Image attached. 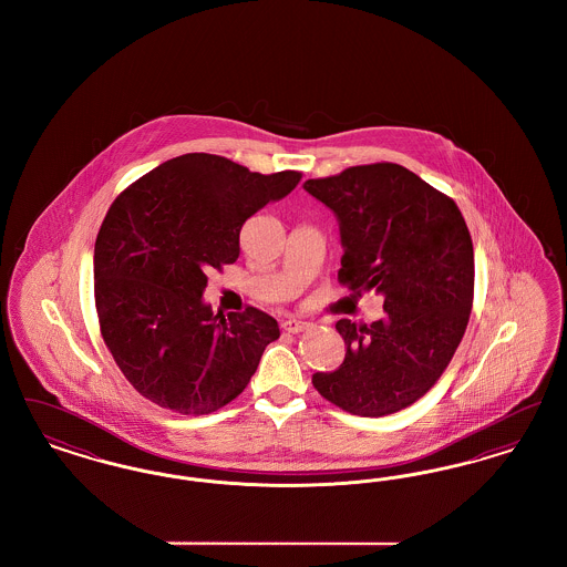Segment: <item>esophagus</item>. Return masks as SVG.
Instances as JSON below:
<instances>
[{
    "label": "esophagus",
    "instance_id": "1",
    "mask_svg": "<svg viewBox=\"0 0 567 567\" xmlns=\"http://www.w3.org/2000/svg\"><path fill=\"white\" fill-rule=\"evenodd\" d=\"M308 327H310V323L299 321V319H287V321H282V329H285L287 333H301V331H306Z\"/></svg>",
    "mask_w": 567,
    "mask_h": 567
}]
</instances>
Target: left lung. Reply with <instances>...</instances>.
Here are the masks:
<instances>
[{"label": "left lung", "instance_id": "1", "mask_svg": "<svg viewBox=\"0 0 567 567\" xmlns=\"http://www.w3.org/2000/svg\"><path fill=\"white\" fill-rule=\"evenodd\" d=\"M303 189L340 220L338 280L384 296L372 324L336 323L347 357L315 389L357 416L421 400L449 368L474 301V246L457 204L398 163L354 165Z\"/></svg>", "mask_w": 567, "mask_h": 567}]
</instances>
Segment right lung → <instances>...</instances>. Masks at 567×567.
<instances>
[{
	"mask_svg": "<svg viewBox=\"0 0 567 567\" xmlns=\"http://www.w3.org/2000/svg\"><path fill=\"white\" fill-rule=\"evenodd\" d=\"M299 181L296 169L259 174L189 153L112 202L95 240V308L112 359L142 398L202 416L246 389L280 329L252 306L215 315L202 299L206 274L234 264L246 218Z\"/></svg>",
	"mask_w": 567,
	"mask_h": 567,
	"instance_id": "add662e5",
	"label": "right lung"
}]
</instances>
